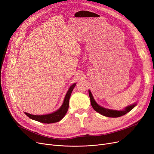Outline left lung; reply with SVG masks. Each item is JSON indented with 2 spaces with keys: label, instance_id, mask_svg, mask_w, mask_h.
<instances>
[{
  "label": "left lung",
  "instance_id": "obj_1",
  "mask_svg": "<svg viewBox=\"0 0 154 154\" xmlns=\"http://www.w3.org/2000/svg\"><path fill=\"white\" fill-rule=\"evenodd\" d=\"M89 98L91 100V104L92 107L93 108V109L96 111L97 112L100 113V114L103 115L106 117H119L122 116L125 114H126L128 112L131 110L136 105V103L131 105L130 106H128L126 107L124 110H120V111H117V110H110V109H105V108L102 107L100 106L96 103V102L93 98V96L91 93L90 91H89Z\"/></svg>",
  "mask_w": 154,
  "mask_h": 154
}]
</instances>
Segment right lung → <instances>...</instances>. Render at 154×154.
<instances>
[{"label": "right lung", "instance_id": "1", "mask_svg": "<svg viewBox=\"0 0 154 154\" xmlns=\"http://www.w3.org/2000/svg\"><path fill=\"white\" fill-rule=\"evenodd\" d=\"M75 85L76 84L75 83L70 86V88H69V89H68V92L65 96L63 103L62 106L57 111L52 113H50V114L42 115V116L32 115L26 112H25V113L28 117L33 119V120H35L42 123L51 124V123H54V122H56L61 121L65 116V114L68 111V106H69V99H70L72 91L74 87L75 86Z\"/></svg>", "mask_w": 154, "mask_h": 154}]
</instances>
